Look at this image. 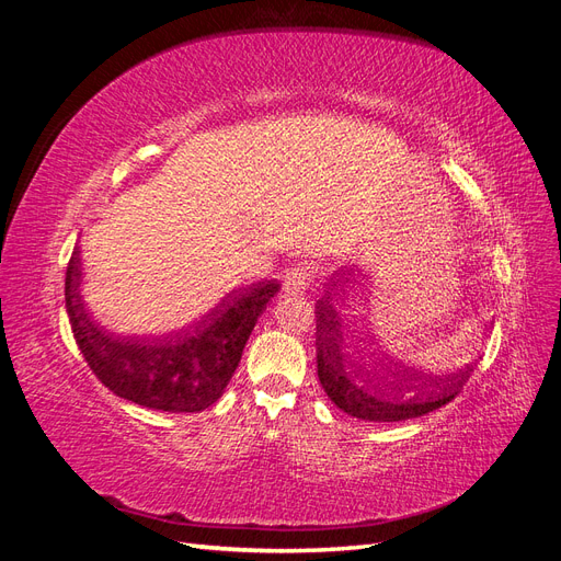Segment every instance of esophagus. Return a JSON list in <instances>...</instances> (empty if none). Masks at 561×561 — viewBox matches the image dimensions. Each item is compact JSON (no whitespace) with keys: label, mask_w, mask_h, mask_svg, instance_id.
Returning a JSON list of instances; mask_svg holds the SVG:
<instances>
[{"label":"esophagus","mask_w":561,"mask_h":561,"mask_svg":"<svg viewBox=\"0 0 561 561\" xmlns=\"http://www.w3.org/2000/svg\"><path fill=\"white\" fill-rule=\"evenodd\" d=\"M313 280H316V268L309 266V264H299V266H295L293 271H287V274H285L283 290L287 295H290V293L297 295V293L309 290Z\"/></svg>","instance_id":"esophagus-1"}]
</instances>
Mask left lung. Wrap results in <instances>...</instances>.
I'll use <instances>...</instances> for the list:
<instances>
[{
  "instance_id": "obj_1",
  "label": "left lung",
  "mask_w": 561,
  "mask_h": 561,
  "mask_svg": "<svg viewBox=\"0 0 561 561\" xmlns=\"http://www.w3.org/2000/svg\"><path fill=\"white\" fill-rule=\"evenodd\" d=\"M350 274H339L334 278V287L351 280L353 268H346ZM316 363H318V379L325 388L328 398L339 407V410L363 419V421H407L416 419L428 412L439 410L458 396V390L470 379L474 363L466 365V369L456 371L447 377H431L423 371H414L410 367H402L393 371V388L390 393H383V386L375 383V377L369 379V371L360 365L358 371H353L366 386L355 387L350 379L348 371L344 369V355H342V322L332 307V293L316 301ZM386 379V377H383ZM419 389L420 393L410 401L401 400V390Z\"/></svg>"
}]
</instances>
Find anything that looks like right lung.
Segmentation results:
<instances>
[{"label": "right lung", "mask_w": 561, "mask_h": 561, "mask_svg": "<svg viewBox=\"0 0 561 561\" xmlns=\"http://www.w3.org/2000/svg\"><path fill=\"white\" fill-rule=\"evenodd\" d=\"M79 278L75 250L65 274V307L83 360L114 396L163 412H201L219 400L241 363L254 322L280 290L276 280L250 285L229 293L194 328L175 336L118 342L100 332L83 311Z\"/></svg>", "instance_id": "1"}]
</instances>
